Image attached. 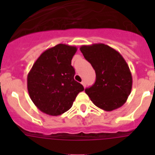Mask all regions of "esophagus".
Masks as SVG:
<instances>
[{"label":"esophagus","mask_w":155,"mask_h":155,"mask_svg":"<svg viewBox=\"0 0 155 155\" xmlns=\"http://www.w3.org/2000/svg\"><path fill=\"white\" fill-rule=\"evenodd\" d=\"M81 84H82V85H83V86H84V87H86V84H85V82H84V80H83V81H82V82H81Z\"/></svg>","instance_id":"1"}]
</instances>
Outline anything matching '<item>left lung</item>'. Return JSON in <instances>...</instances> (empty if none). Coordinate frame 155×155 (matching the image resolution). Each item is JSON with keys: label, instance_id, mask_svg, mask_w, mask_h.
<instances>
[{"label": "left lung", "instance_id": "obj_1", "mask_svg": "<svg viewBox=\"0 0 155 155\" xmlns=\"http://www.w3.org/2000/svg\"><path fill=\"white\" fill-rule=\"evenodd\" d=\"M80 51L96 72V82L85 89L95 105L105 111L120 108L132 89L131 71L122 55L103 43L82 46Z\"/></svg>", "mask_w": 155, "mask_h": 155}]
</instances>
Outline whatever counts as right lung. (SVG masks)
Segmentation results:
<instances>
[{
  "mask_svg": "<svg viewBox=\"0 0 155 155\" xmlns=\"http://www.w3.org/2000/svg\"><path fill=\"white\" fill-rule=\"evenodd\" d=\"M76 47L58 44L46 50L34 63L27 75L30 99L40 111L58 116L69 110L83 85L74 80L71 59Z\"/></svg>",
  "mask_w": 155,
  "mask_h": 155,
  "instance_id": "1",
  "label": "right lung"
}]
</instances>
